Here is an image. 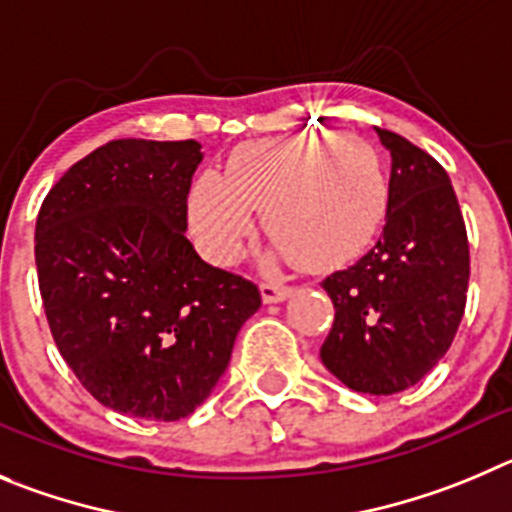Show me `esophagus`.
<instances>
[{
  "label": "esophagus",
  "mask_w": 512,
  "mask_h": 512,
  "mask_svg": "<svg viewBox=\"0 0 512 512\" xmlns=\"http://www.w3.org/2000/svg\"><path fill=\"white\" fill-rule=\"evenodd\" d=\"M260 293H262V300H265L267 305H272V303H283V300H288L290 295H293V288H288V285H278V283H262Z\"/></svg>",
  "instance_id": "34e87169"
}]
</instances>
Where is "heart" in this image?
<instances>
[{"mask_svg": "<svg viewBox=\"0 0 512 512\" xmlns=\"http://www.w3.org/2000/svg\"><path fill=\"white\" fill-rule=\"evenodd\" d=\"M389 204L379 151L351 133H303L245 143L224 176L202 174L191 189L189 217L204 255L232 262L255 227V209L272 255L305 270H333L366 250Z\"/></svg>", "mask_w": 512, "mask_h": 512, "instance_id": "1", "label": "heart"}]
</instances>
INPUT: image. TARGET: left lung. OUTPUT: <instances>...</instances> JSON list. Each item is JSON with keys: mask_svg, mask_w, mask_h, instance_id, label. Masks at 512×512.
Instances as JSON below:
<instances>
[{"mask_svg": "<svg viewBox=\"0 0 512 512\" xmlns=\"http://www.w3.org/2000/svg\"><path fill=\"white\" fill-rule=\"evenodd\" d=\"M391 154L379 242L323 280L336 321L321 361L358 394L389 396L422 381L465 313L470 247L450 176L422 148L379 128Z\"/></svg>", "mask_w": 512, "mask_h": 512, "instance_id": "obj_1", "label": "left lung"}]
</instances>
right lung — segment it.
Masks as SVG:
<instances>
[{"label": "right lung", "mask_w": 512, "mask_h": 512, "mask_svg": "<svg viewBox=\"0 0 512 512\" xmlns=\"http://www.w3.org/2000/svg\"><path fill=\"white\" fill-rule=\"evenodd\" d=\"M202 159L197 141L105 143L65 171L37 217L52 338L80 384L128 417H189L262 305L255 285L207 265L186 240Z\"/></svg>", "instance_id": "1"}]
</instances>
